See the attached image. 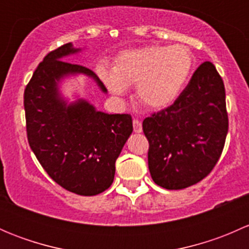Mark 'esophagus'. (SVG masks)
I'll return each instance as SVG.
<instances>
[{
  "label": "esophagus",
  "mask_w": 249,
  "mask_h": 249,
  "mask_svg": "<svg viewBox=\"0 0 249 249\" xmlns=\"http://www.w3.org/2000/svg\"><path fill=\"white\" fill-rule=\"evenodd\" d=\"M132 125H134V131L136 132V134L142 132V124H141V122L139 119L132 120Z\"/></svg>",
  "instance_id": "34e87169"
}]
</instances>
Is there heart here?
I'll list each match as a JSON object with an SVG mask.
<instances>
[{
	"label": "heart",
	"instance_id": "b5f03b06",
	"mask_svg": "<svg viewBox=\"0 0 249 249\" xmlns=\"http://www.w3.org/2000/svg\"><path fill=\"white\" fill-rule=\"evenodd\" d=\"M194 69L188 47L148 46L124 50L114 59L113 70L101 66L99 76L114 95H124L136 85L141 104L150 109L171 106L182 95Z\"/></svg>",
	"mask_w": 249,
	"mask_h": 249
}]
</instances>
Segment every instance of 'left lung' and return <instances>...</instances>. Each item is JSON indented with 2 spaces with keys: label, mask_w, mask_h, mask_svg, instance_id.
Returning a JSON list of instances; mask_svg holds the SVG:
<instances>
[{
  "label": "left lung",
  "mask_w": 249,
  "mask_h": 249,
  "mask_svg": "<svg viewBox=\"0 0 249 249\" xmlns=\"http://www.w3.org/2000/svg\"><path fill=\"white\" fill-rule=\"evenodd\" d=\"M142 126L158 185L178 190L203 179L222 154L229 127L224 83L214 65H200L177 101L145 118Z\"/></svg>",
  "instance_id": "8db88e82"
}]
</instances>
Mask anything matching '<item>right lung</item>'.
Returning <instances> with one entry per match:
<instances>
[{"label":"right lung","instance_id":"add662e5","mask_svg":"<svg viewBox=\"0 0 249 249\" xmlns=\"http://www.w3.org/2000/svg\"><path fill=\"white\" fill-rule=\"evenodd\" d=\"M82 48L67 43L43 59L24 92L29 144L53 180L69 192L92 196L108 189L114 179L115 160L132 132L130 114H108L88 100L70 101L62 83L87 76L102 92L100 78L80 65L61 61Z\"/></svg>","mask_w":249,"mask_h":249}]
</instances>
